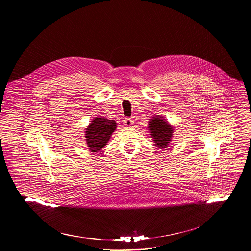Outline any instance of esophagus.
Masks as SVG:
<instances>
[{
  "mask_svg": "<svg viewBox=\"0 0 251 251\" xmlns=\"http://www.w3.org/2000/svg\"><path fill=\"white\" fill-rule=\"evenodd\" d=\"M124 124L126 125V126H131L134 124V121L131 118H126Z\"/></svg>",
  "mask_w": 251,
  "mask_h": 251,
  "instance_id": "obj_1",
  "label": "esophagus"
}]
</instances>
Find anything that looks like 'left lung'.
<instances>
[{
  "label": "left lung",
  "instance_id": "1",
  "mask_svg": "<svg viewBox=\"0 0 251 251\" xmlns=\"http://www.w3.org/2000/svg\"><path fill=\"white\" fill-rule=\"evenodd\" d=\"M148 129L154 146L165 149L172 141L174 134V126L169 124L168 121L161 116H153L148 122Z\"/></svg>",
  "mask_w": 251,
  "mask_h": 251
}]
</instances>
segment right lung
<instances>
[{"label": "right lung", "instance_id": "1", "mask_svg": "<svg viewBox=\"0 0 251 251\" xmlns=\"http://www.w3.org/2000/svg\"><path fill=\"white\" fill-rule=\"evenodd\" d=\"M117 128L114 120L104 117H95L85 128V138L87 146L92 152H98L107 145L112 133Z\"/></svg>", "mask_w": 251, "mask_h": 251}]
</instances>
